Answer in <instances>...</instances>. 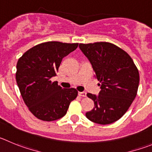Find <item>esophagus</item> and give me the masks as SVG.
<instances>
[{"label": "esophagus", "instance_id": "1", "mask_svg": "<svg viewBox=\"0 0 152 152\" xmlns=\"http://www.w3.org/2000/svg\"><path fill=\"white\" fill-rule=\"evenodd\" d=\"M79 95L81 97H86V91H79Z\"/></svg>", "mask_w": 152, "mask_h": 152}]
</instances>
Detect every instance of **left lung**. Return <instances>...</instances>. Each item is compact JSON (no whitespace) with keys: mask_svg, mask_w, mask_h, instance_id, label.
<instances>
[{"mask_svg":"<svg viewBox=\"0 0 152 152\" xmlns=\"http://www.w3.org/2000/svg\"><path fill=\"white\" fill-rule=\"evenodd\" d=\"M100 83L98 95L88 93L95 107L86 113L95 124H110L124 116L135 99L139 83L138 69L126 51L108 42L79 44Z\"/></svg>","mask_w":152,"mask_h":152,"instance_id":"8db88e82","label":"left lung"}]
</instances>
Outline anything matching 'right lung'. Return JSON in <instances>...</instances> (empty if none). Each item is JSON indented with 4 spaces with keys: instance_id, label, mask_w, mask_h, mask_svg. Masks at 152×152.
<instances>
[{
    "instance_id": "add662e5",
    "label": "right lung",
    "mask_w": 152,
    "mask_h": 152,
    "mask_svg": "<svg viewBox=\"0 0 152 152\" xmlns=\"http://www.w3.org/2000/svg\"><path fill=\"white\" fill-rule=\"evenodd\" d=\"M78 44L48 42L32 48L19 59L16 79L23 99L34 116L54 121L66 115L76 88H64L52 83L62 59L76 50Z\"/></svg>"
}]
</instances>
